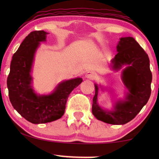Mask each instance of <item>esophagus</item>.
<instances>
[{"label": "esophagus", "mask_w": 159, "mask_h": 159, "mask_svg": "<svg viewBox=\"0 0 159 159\" xmlns=\"http://www.w3.org/2000/svg\"><path fill=\"white\" fill-rule=\"evenodd\" d=\"M85 77L90 80H94L96 77V74L94 71H88L85 74Z\"/></svg>", "instance_id": "esophagus-1"}]
</instances>
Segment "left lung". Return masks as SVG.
<instances>
[{
  "label": "left lung",
  "instance_id": "8db88e82",
  "mask_svg": "<svg viewBox=\"0 0 159 159\" xmlns=\"http://www.w3.org/2000/svg\"><path fill=\"white\" fill-rule=\"evenodd\" d=\"M116 51L118 53L111 60V66L118 71L127 66L122 71L121 80L128 92L125 99L115 102L113 109H103L98 103L99 86L95 84L92 112L95 118L103 122L125 125L132 120L148 101L152 73L148 56L133 38H121Z\"/></svg>",
  "mask_w": 159,
  "mask_h": 159
}]
</instances>
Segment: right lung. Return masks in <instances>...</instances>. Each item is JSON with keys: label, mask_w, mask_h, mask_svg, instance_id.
Returning a JSON list of instances; mask_svg holds the SVG:
<instances>
[{"label": "right lung", "mask_w": 159, "mask_h": 159, "mask_svg": "<svg viewBox=\"0 0 159 159\" xmlns=\"http://www.w3.org/2000/svg\"><path fill=\"white\" fill-rule=\"evenodd\" d=\"M47 34L40 30L30 32L26 37L13 56L7 78L8 96L13 107L32 124H44L60 119L64 114L69 94L82 82L80 77L65 80L48 95L34 92L31 76L34 53L40 43L46 40Z\"/></svg>", "instance_id": "obj_1"}]
</instances>
